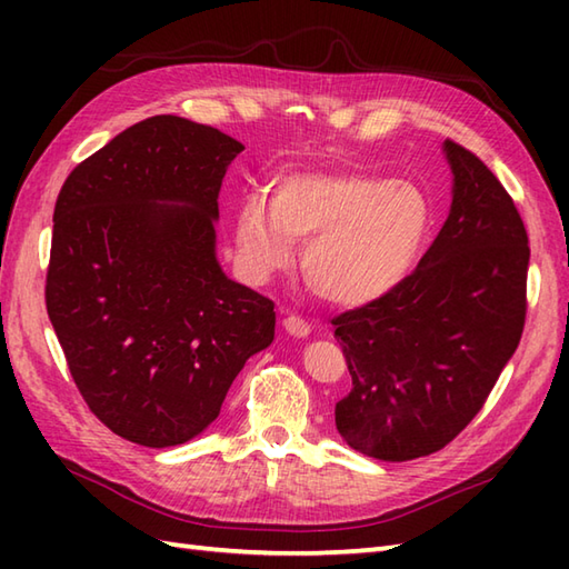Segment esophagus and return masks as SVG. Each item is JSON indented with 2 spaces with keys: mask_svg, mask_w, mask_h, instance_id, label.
I'll return each instance as SVG.
<instances>
[{
  "mask_svg": "<svg viewBox=\"0 0 569 569\" xmlns=\"http://www.w3.org/2000/svg\"><path fill=\"white\" fill-rule=\"evenodd\" d=\"M283 330L288 332V335H293V337H308L310 335V325H308V320H303L300 316H286L283 318Z\"/></svg>",
  "mask_w": 569,
  "mask_h": 569,
  "instance_id": "34e87169",
  "label": "esophagus"
}]
</instances>
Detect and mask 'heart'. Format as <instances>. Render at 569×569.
I'll list each match as a JSON object with an SVG mask.
<instances>
[{"mask_svg": "<svg viewBox=\"0 0 569 569\" xmlns=\"http://www.w3.org/2000/svg\"><path fill=\"white\" fill-rule=\"evenodd\" d=\"M435 208L426 190L367 173H293L273 200L251 196L234 220L237 259L251 281L293 261L303 241L310 291L332 306H365L413 271Z\"/></svg>", "mask_w": 569, "mask_h": 569, "instance_id": "b5f03b06", "label": "heart"}]
</instances>
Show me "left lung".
Instances as JSON below:
<instances>
[{
  "label": "left lung",
  "instance_id": "1",
  "mask_svg": "<svg viewBox=\"0 0 569 569\" xmlns=\"http://www.w3.org/2000/svg\"><path fill=\"white\" fill-rule=\"evenodd\" d=\"M452 208L418 269L332 320L352 391L335 406L361 455L406 462L462 432L509 365L526 322L528 234L509 192L447 139Z\"/></svg>",
  "mask_w": 569,
  "mask_h": 569
}]
</instances>
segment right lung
I'll return each mask as SVG.
<instances>
[{
    "label": "right lung",
    "mask_w": 569,
    "mask_h": 569,
    "mask_svg": "<svg viewBox=\"0 0 569 569\" xmlns=\"http://www.w3.org/2000/svg\"><path fill=\"white\" fill-rule=\"evenodd\" d=\"M241 151L220 129L149 117L58 192L46 310L84 403L129 442L196 438L273 342V300L214 257L217 198Z\"/></svg>",
    "instance_id": "add662e5"
}]
</instances>
